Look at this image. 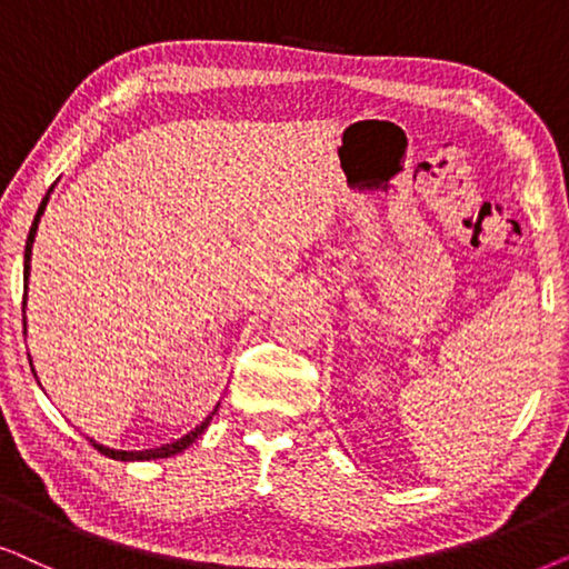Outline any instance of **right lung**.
I'll list each match as a JSON object with an SVG mask.
<instances>
[{"mask_svg":"<svg viewBox=\"0 0 569 569\" xmlns=\"http://www.w3.org/2000/svg\"><path fill=\"white\" fill-rule=\"evenodd\" d=\"M49 194H51V189L47 192V197H43V200H41V206H38V213H36V218H33V226H30V231H28V241H26V264H22V283H26V293H22V312H26V299H28L30 254H33L36 231H38V223H41L43 210H47ZM22 322H26V320H22ZM216 411H218V406L213 408V413H216ZM213 413H210L208 419L200 423V427H194L192 431H189V435H184V437L177 439V442H171V445H161V448H150V450H113V448H106V445H98L96 439H90V445H93V448H96L98 452H101V456L113 458V460H156V458H171V456H177V452H184V450L189 448V445H192L194 439L200 437L202 431L208 429V423H210V419H213Z\"/></svg>","mask_w":569,"mask_h":569,"instance_id":"add662e5","label":"right lung"}]
</instances>
